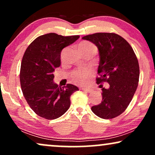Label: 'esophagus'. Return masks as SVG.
I'll return each mask as SVG.
<instances>
[{
  "label": "esophagus",
  "mask_w": 155,
  "mask_h": 155,
  "mask_svg": "<svg viewBox=\"0 0 155 155\" xmlns=\"http://www.w3.org/2000/svg\"><path fill=\"white\" fill-rule=\"evenodd\" d=\"M82 90H84V91H86V92H89V93H90V92H92L94 91V89L91 87H84V88H83V89H82Z\"/></svg>",
  "instance_id": "1"
}]
</instances>
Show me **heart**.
Wrapping results in <instances>:
<instances>
[{"instance_id":"1","label":"heart","mask_w":155,"mask_h":155,"mask_svg":"<svg viewBox=\"0 0 155 155\" xmlns=\"http://www.w3.org/2000/svg\"><path fill=\"white\" fill-rule=\"evenodd\" d=\"M78 48L82 54H95L97 48L94 45L89 41H82L78 45ZM90 71L89 70L83 69L78 70L74 71L72 74V78L74 81L78 84H84L87 81L88 78L89 77Z\"/></svg>"}]
</instances>
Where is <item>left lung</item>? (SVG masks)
<instances>
[{"label": "left lung", "mask_w": 155, "mask_h": 155, "mask_svg": "<svg viewBox=\"0 0 155 155\" xmlns=\"http://www.w3.org/2000/svg\"><path fill=\"white\" fill-rule=\"evenodd\" d=\"M82 39L93 43L99 50L97 84L104 81L109 85L108 89L102 88V101L91 111L100 118L113 119L126 110L137 88V58L130 44L118 34L97 33Z\"/></svg>", "instance_id": "8db88e82"}]
</instances>
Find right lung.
<instances>
[{"mask_svg":"<svg viewBox=\"0 0 155 155\" xmlns=\"http://www.w3.org/2000/svg\"><path fill=\"white\" fill-rule=\"evenodd\" d=\"M79 38L50 33L38 36L25 50L21 66V89L27 103L41 117L55 119L62 116L69 108L71 95L79 90L70 84L61 87L54 82L53 74L61 65L62 49Z\"/></svg>","mask_w":155,"mask_h":155,"instance_id":"right-lung-1","label":"right lung"}]
</instances>
